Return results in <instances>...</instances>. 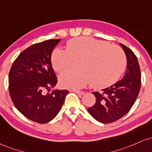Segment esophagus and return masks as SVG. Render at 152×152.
<instances>
[{"mask_svg":"<svg viewBox=\"0 0 152 152\" xmlns=\"http://www.w3.org/2000/svg\"><path fill=\"white\" fill-rule=\"evenodd\" d=\"M73 92H74L75 93H76V94H78V95H83L84 94V92H83V91H80V90H72Z\"/></svg>","mask_w":152,"mask_h":152,"instance_id":"obj_1","label":"esophagus"}]
</instances>
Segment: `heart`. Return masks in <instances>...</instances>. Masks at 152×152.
<instances>
[{
	"label": "heart",
	"instance_id": "obj_1",
	"mask_svg": "<svg viewBox=\"0 0 152 152\" xmlns=\"http://www.w3.org/2000/svg\"><path fill=\"white\" fill-rule=\"evenodd\" d=\"M78 69L63 72L59 77L63 87L78 89L91 81L95 88L114 83L124 72L126 57L120 48L91 37H78L66 43V50L55 48L51 55L53 68L62 72L78 59Z\"/></svg>",
	"mask_w": 152,
	"mask_h": 152
}]
</instances>
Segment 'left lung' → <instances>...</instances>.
<instances>
[{"instance_id":"1","label":"left lung","mask_w":152,"mask_h":152,"mask_svg":"<svg viewBox=\"0 0 152 152\" xmlns=\"http://www.w3.org/2000/svg\"><path fill=\"white\" fill-rule=\"evenodd\" d=\"M127 59L126 73L121 80L101 93L93 92L96 102L88 109L97 121L109 124L125 116L134 104L141 86V73L137 57L131 50L120 43Z\"/></svg>"}]
</instances>
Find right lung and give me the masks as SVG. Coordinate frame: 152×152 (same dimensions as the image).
Returning a JSON list of instances; mask_svg holds the SVG:
<instances>
[{
	"instance_id": "obj_1",
	"label": "right lung",
	"mask_w": 152,
	"mask_h": 152,
	"mask_svg": "<svg viewBox=\"0 0 152 152\" xmlns=\"http://www.w3.org/2000/svg\"><path fill=\"white\" fill-rule=\"evenodd\" d=\"M60 39L31 45L20 54L9 73V92L15 107L25 117L38 124L50 121L62 108L66 90L54 89L57 78L51 55Z\"/></svg>"
}]
</instances>
